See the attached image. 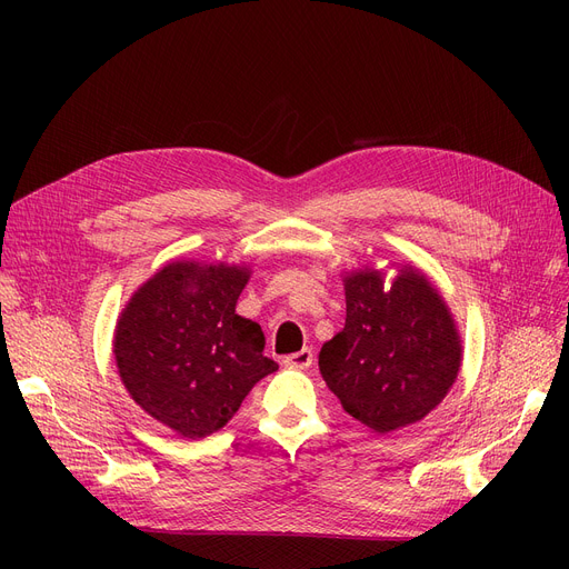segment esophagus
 Instances as JSON below:
<instances>
[{
  "label": "esophagus",
  "instance_id": "1",
  "mask_svg": "<svg viewBox=\"0 0 569 569\" xmlns=\"http://www.w3.org/2000/svg\"><path fill=\"white\" fill-rule=\"evenodd\" d=\"M311 360H313V352H311L309 346H305V348H300L297 352L288 355L286 357V365L288 367H297V369H305V367L311 365Z\"/></svg>",
  "mask_w": 569,
  "mask_h": 569
}]
</instances>
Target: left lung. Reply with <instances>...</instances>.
Listing matches in <instances>:
<instances>
[{
  "mask_svg": "<svg viewBox=\"0 0 569 569\" xmlns=\"http://www.w3.org/2000/svg\"><path fill=\"white\" fill-rule=\"evenodd\" d=\"M247 262L177 258L140 283L112 335L117 373L157 422L198 440L223 429L253 385L279 367L260 325L234 313Z\"/></svg>",
  "mask_w": 569,
  "mask_h": 569,
  "instance_id": "8db88e82",
  "label": "left lung"
}]
</instances>
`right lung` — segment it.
Segmentation results:
<instances>
[{
    "label": "right lung",
    "instance_id": "right-lung-1",
    "mask_svg": "<svg viewBox=\"0 0 569 569\" xmlns=\"http://www.w3.org/2000/svg\"><path fill=\"white\" fill-rule=\"evenodd\" d=\"M390 268L398 274L387 280ZM341 279L346 325L320 348L322 380L350 417L378 433L425 420L461 371L452 309L415 264L367 262Z\"/></svg>",
    "mask_w": 569,
    "mask_h": 569
}]
</instances>
